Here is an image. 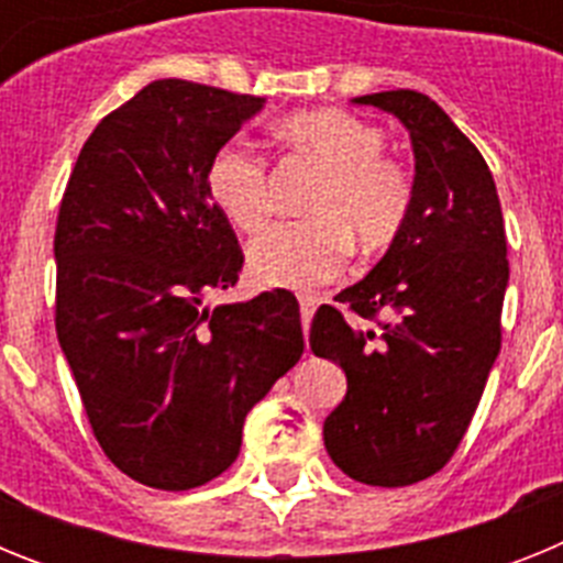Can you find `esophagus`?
Wrapping results in <instances>:
<instances>
[{"label":"esophagus","instance_id":"obj_1","mask_svg":"<svg viewBox=\"0 0 563 563\" xmlns=\"http://www.w3.org/2000/svg\"><path fill=\"white\" fill-rule=\"evenodd\" d=\"M298 307H301V327H305V335L310 330L312 312H316V298L312 296H298Z\"/></svg>","mask_w":563,"mask_h":563}]
</instances>
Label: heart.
<instances>
[{
    "instance_id": "b5f03b06",
    "label": "heart",
    "mask_w": 563,
    "mask_h": 563,
    "mask_svg": "<svg viewBox=\"0 0 563 563\" xmlns=\"http://www.w3.org/2000/svg\"><path fill=\"white\" fill-rule=\"evenodd\" d=\"M282 137L292 152L324 172L307 202L312 220L273 225L247 247V273L265 287L305 290L338 276L350 247L377 253L409 222L415 183L402 163L383 152L377 126L338 109L290 114ZM213 206L245 233L265 228L273 213V183L265 157L245 141H228L206 172Z\"/></svg>"
}]
</instances>
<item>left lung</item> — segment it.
Returning <instances> with one entry per match:
<instances>
[{"mask_svg": "<svg viewBox=\"0 0 563 563\" xmlns=\"http://www.w3.org/2000/svg\"><path fill=\"white\" fill-rule=\"evenodd\" d=\"M355 103L409 129L415 206L369 276L335 296L377 327L318 307L310 350L346 372V397L324 420L327 454L355 482L402 487L454 456L499 355L505 220L485 157L429 96L391 89Z\"/></svg>", "mask_w": 563, "mask_h": 563, "instance_id": "8db88e82", "label": "left lung"}]
</instances>
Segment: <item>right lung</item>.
<instances>
[{
    "label": "right lung",
    "instance_id": "1",
    "mask_svg": "<svg viewBox=\"0 0 563 563\" xmlns=\"http://www.w3.org/2000/svg\"><path fill=\"white\" fill-rule=\"evenodd\" d=\"M262 107L152 81L89 134L58 208V343L103 454L157 490L228 471L247 411L305 352L287 290L202 307L245 258L208 194V163Z\"/></svg>",
    "mask_w": 563,
    "mask_h": 563
}]
</instances>
